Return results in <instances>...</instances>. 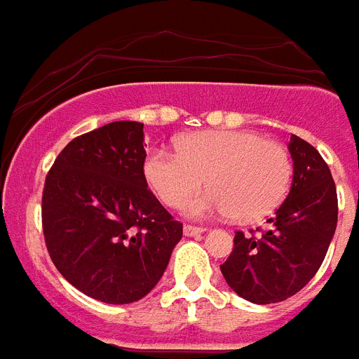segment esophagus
Segmentation results:
<instances>
[{"label": "esophagus", "instance_id": "1", "mask_svg": "<svg viewBox=\"0 0 359 359\" xmlns=\"http://www.w3.org/2000/svg\"><path fill=\"white\" fill-rule=\"evenodd\" d=\"M203 231H205V228H200V226L187 224V226H185V228H183V233L187 235V237H193V235L203 233Z\"/></svg>", "mask_w": 359, "mask_h": 359}]
</instances>
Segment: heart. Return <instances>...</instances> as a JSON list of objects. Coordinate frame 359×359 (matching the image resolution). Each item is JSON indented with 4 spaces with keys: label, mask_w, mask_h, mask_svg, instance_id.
<instances>
[{
    "label": "heart",
    "mask_w": 359,
    "mask_h": 359,
    "mask_svg": "<svg viewBox=\"0 0 359 359\" xmlns=\"http://www.w3.org/2000/svg\"><path fill=\"white\" fill-rule=\"evenodd\" d=\"M177 151L156 148L144 161V176L161 202L182 208L193 217L233 215L237 220H257L272 213L289 191L293 166L280 142L248 130H209L180 139Z\"/></svg>",
    "instance_id": "b5f03b06"
}]
</instances>
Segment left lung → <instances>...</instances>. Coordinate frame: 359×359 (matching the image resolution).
<instances>
[{
	"instance_id": "left-lung-1",
	"label": "left lung",
	"mask_w": 359,
	"mask_h": 359,
	"mask_svg": "<svg viewBox=\"0 0 359 359\" xmlns=\"http://www.w3.org/2000/svg\"><path fill=\"white\" fill-rule=\"evenodd\" d=\"M291 191L271 229L235 231L233 250L220 265L235 293L248 302L274 304L297 294L317 274L337 226V193L328 165L313 146L291 135Z\"/></svg>"
}]
</instances>
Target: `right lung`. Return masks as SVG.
Here are the masks:
<instances>
[{"instance_id":"obj_1","label":"right lung","mask_w":359,"mask_h":359,"mask_svg":"<svg viewBox=\"0 0 359 359\" xmlns=\"http://www.w3.org/2000/svg\"><path fill=\"white\" fill-rule=\"evenodd\" d=\"M142 128L120 120L76 137L46 176L42 228L51 261L74 287L105 304L150 293L183 235L148 189Z\"/></svg>"}]
</instances>
